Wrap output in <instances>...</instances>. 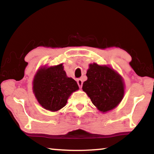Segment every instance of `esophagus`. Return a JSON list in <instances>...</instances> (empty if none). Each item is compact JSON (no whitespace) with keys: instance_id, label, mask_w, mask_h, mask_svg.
Returning <instances> with one entry per match:
<instances>
[{"instance_id":"obj_1","label":"esophagus","mask_w":154,"mask_h":154,"mask_svg":"<svg viewBox=\"0 0 154 154\" xmlns=\"http://www.w3.org/2000/svg\"><path fill=\"white\" fill-rule=\"evenodd\" d=\"M77 82V84H78V85H79V87L80 88H82V85H83V81L81 79H78Z\"/></svg>"}]
</instances>
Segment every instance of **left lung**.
Listing matches in <instances>:
<instances>
[{
	"label": "left lung",
	"mask_w": 154,
	"mask_h": 154,
	"mask_svg": "<svg viewBox=\"0 0 154 154\" xmlns=\"http://www.w3.org/2000/svg\"><path fill=\"white\" fill-rule=\"evenodd\" d=\"M82 89L86 92L98 110L106 112L114 109L121 102L124 94L122 77L107 66L90 64Z\"/></svg>",
	"instance_id": "obj_1"
}]
</instances>
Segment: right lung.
Instances as JSON below:
<instances>
[{
  "instance_id": "obj_1",
  "label": "right lung",
  "mask_w": 154,
  "mask_h": 154,
  "mask_svg": "<svg viewBox=\"0 0 154 154\" xmlns=\"http://www.w3.org/2000/svg\"><path fill=\"white\" fill-rule=\"evenodd\" d=\"M78 89L77 82L66 76L62 64L39 69L33 80V92L38 102L51 111L64 107L69 96Z\"/></svg>"
}]
</instances>
